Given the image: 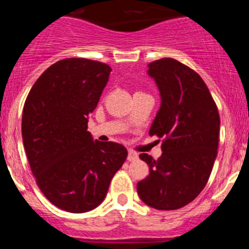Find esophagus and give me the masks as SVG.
Listing matches in <instances>:
<instances>
[{
  "label": "esophagus",
  "instance_id": "obj_1",
  "mask_svg": "<svg viewBox=\"0 0 249 249\" xmlns=\"http://www.w3.org/2000/svg\"><path fill=\"white\" fill-rule=\"evenodd\" d=\"M127 160H128L129 162H133V160H138V155L136 153V152H133V151H131V149H129L128 156H127Z\"/></svg>",
  "mask_w": 249,
  "mask_h": 249
}]
</instances>
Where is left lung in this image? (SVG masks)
Wrapping results in <instances>:
<instances>
[{
  "label": "left lung",
  "instance_id": "left-lung-1",
  "mask_svg": "<svg viewBox=\"0 0 249 249\" xmlns=\"http://www.w3.org/2000/svg\"><path fill=\"white\" fill-rule=\"evenodd\" d=\"M160 93V107L149 136L163 138L162 156L140 155L149 175L137 183L140 198L162 211L182 208L202 192L217 157L219 113L197 72L173 58L148 65Z\"/></svg>",
  "mask_w": 249,
  "mask_h": 249
}]
</instances>
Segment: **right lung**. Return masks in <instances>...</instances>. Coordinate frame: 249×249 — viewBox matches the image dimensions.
I'll return each instance as SVG.
<instances>
[{
  "label": "right lung",
  "mask_w": 249,
  "mask_h": 249,
  "mask_svg": "<svg viewBox=\"0 0 249 249\" xmlns=\"http://www.w3.org/2000/svg\"><path fill=\"white\" fill-rule=\"evenodd\" d=\"M111 67L87 58L53 63L32 86L22 113V140L31 171L46 198L83 213L105 199L127 158L116 142L93 141L87 131Z\"/></svg>",
  "instance_id": "obj_1"
}]
</instances>
